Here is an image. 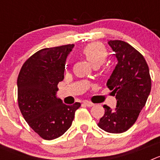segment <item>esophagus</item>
I'll list each match as a JSON object with an SVG mask.
<instances>
[{
	"instance_id": "1",
	"label": "esophagus",
	"mask_w": 160,
	"mask_h": 160,
	"mask_svg": "<svg viewBox=\"0 0 160 160\" xmlns=\"http://www.w3.org/2000/svg\"><path fill=\"white\" fill-rule=\"evenodd\" d=\"M83 103H84L85 105L87 106V107H93V106L94 105V103L90 102H89V101H85Z\"/></svg>"
}]
</instances>
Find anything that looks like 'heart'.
Masks as SVG:
<instances>
[{"instance_id": "obj_1", "label": "heart", "mask_w": 160, "mask_h": 160, "mask_svg": "<svg viewBox=\"0 0 160 160\" xmlns=\"http://www.w3.org/2000/svg\"><path fill=\"white\" fill-rule=\"evenodd\" d=\"M82 53L93 66H101L108 56L107 48L100 42H92L85 46Z\"/></svg>"}]
</instances>
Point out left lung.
Wrapping results in <instances>:
<instances>
[{"label": "left lung", "instance_id": "1", "mask_svg": "<svg viewBox=\"0 0 160 160\" xmlns=\"http://www.w3.org/2000/svg\"><path fill=\"white\" fill-rule=\"evenodd\" d=\"M118 63L107 86L115 96L117 105H104L105 114L98 126L109 133L128 131L138 118L151 92L152 80L147 62L138 50L123 41H109Z\"/></svg>", "mask_w": 160, "mask_h": 160}]
</instances>
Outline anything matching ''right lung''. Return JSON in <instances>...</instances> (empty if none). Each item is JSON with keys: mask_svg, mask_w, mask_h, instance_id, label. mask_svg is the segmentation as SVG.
I'll return each instance as SVG.
<instances>
[{"mask_svg": "<svg viewBox=\"0 0 160 160\" xmlns=\"http://www.w3.org/2000/svg\"><path fill=\"white\" fill-rule=\"evenodd\" d=\"M74 45L42 49L23 64L18 78V106L25 120L46 140L62 135L71 126L81 103L64 104L57 98L64 79L66 61Z\"/></svg>", "mask_w": 160, "mask_h": 160, "instance_id": "add662e5", "label": "right lung"}]
</instances>
